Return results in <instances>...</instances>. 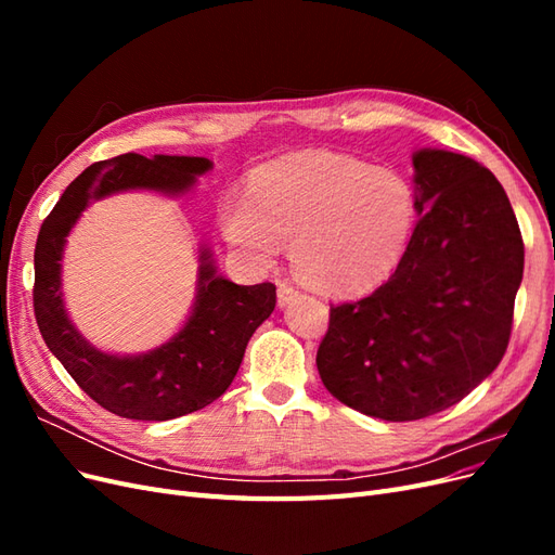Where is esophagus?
I'll use <instances>...</instances> for the list:
<instances>
[{
	"label": "esophagus",
	"mask_w": 555,
	"mask_h": 555,
	"mask_svg": "<svg viewBox=\"0 0 555 555\" xmlns=\"http://www.w3.org/2000/svg\"><path fill=\"white\" fill-rule=\"evenodd\" d=\"M296 296H298V289L294 287V282H289V280H280L278 282V304L280 306L292 304Z\"/></svg>",
	"instance_id": "esophagus-1"
}]
</instances>
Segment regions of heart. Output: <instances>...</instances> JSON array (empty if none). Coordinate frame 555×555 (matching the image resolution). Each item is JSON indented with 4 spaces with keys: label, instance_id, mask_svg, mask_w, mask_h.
Segmentation results:
<instances>
[{
    "label": "heart",
    "instance_id": "1",
    "mask_svg": "<svg viewBox=\"0 0 555 555\" xmlns=\"http://www.w3.org/2000/svg\"><path fill=\"white\" fill-rule=\"evenodd\" d=\"M227 238L261 263L292 243L300 280L319 292H363L389 278L416 227L412 184L391 169L310 150L261 166L247 198L222 206Z\"/></svg>",
    "mask_w": 555,
    "mask_h": 555
}]
</instances>
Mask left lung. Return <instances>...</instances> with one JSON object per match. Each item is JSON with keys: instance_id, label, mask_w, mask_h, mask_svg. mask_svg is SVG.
Returning a JSON list of instances; mask_svg holds the SVG:
<instances>
[{"instance_id": "left-lung-1", "label": "left lung", "mask_w": 555, "mask_h": 555, "mask_svg": "<svg viewBox=\"0 0 555 555\" xmlns=\"http://www.w3.org/2000/svg\"><path fill=\"white\" fill-rule=\"evenodd\" d=\"M418 222L393 275L331 306L317 371L331 396L384 422L456 405L509 345L524 238L498 178L465 155H412Z\"/></svg>"}]
</instances>
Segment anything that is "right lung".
Here are the masks:
<instances>
[{
    "label": "right lung",
    "instance_id": "add662e5",
    "mask_svg": "<svg viewBox=\"0 0 555 555\" xmlns=\"http://www.w3.org/2000/svg\"><path fill=\"white\" fill-rule=\"evenodd\" d=\"M212 169L206 157L127 153L88 166L43 220L35 249V314L48 349L104 410L139 422H166L220 398L236 377L245 347L275 308V284L243 287L217 275L208 249L198 255L196 304L169 343L137 357L106 354L69 322L62 300V251L90 201L122 190L182 194Z\"/></svg>",
    "mask_w": 555,
    "mask_h": 555
}]
</instances>
